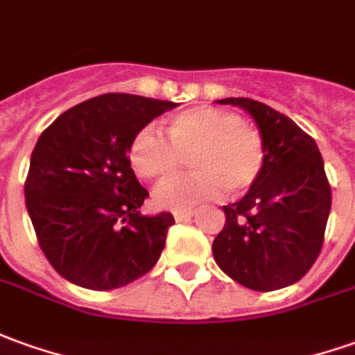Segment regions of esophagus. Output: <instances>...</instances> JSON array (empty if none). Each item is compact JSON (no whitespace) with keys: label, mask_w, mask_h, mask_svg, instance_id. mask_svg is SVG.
Wrapping results in <instances>:
<instances>
[{"label":"esophagus","mask_w":355,"mask_h":355,"mask_svg":"<svg viewBox=\"0 0 355 355\" xmlns=\"http://www.w3.org/2000/svg\"><path fill=\"white\" fill-rule=\"evenodd\" d=\"M195 214V210H175L173 212V218H175V222H183V220H189Z\"/></svg>","instance_id":"1"}]
</instances>
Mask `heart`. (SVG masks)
Returning a JSON list of instances; mask_svg holds the SVG:
<instances>
[{
  "label": "heart",
  "instance_id": "obj_1",
  "mask_svg": "<svg viewBox=\"0 0 355 355\" xmlns=\"http://www.w3.org/2000/svg\"><path fill=\"white\" fill-rule=\"evenodd\" d=\"M166 135L168 139L154 127H143L129 145L133 170L150 182L173 178L182 156H191L189 166L195 172L154 191V202L162 209H187L214 201L226 189L230 195L243 193L265 168L263 135L228 110L189 107L166 121Z\"/></svg>",
  "mask_w": 355,
  "mask_h": 355
}]
</instances>
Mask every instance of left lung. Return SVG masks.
Returning <instances> with one entry per match:
<instances>
[{
  "label": "left lung",
  "instance_id": "obj_1",
  "mask_svg": "<svg viewBox=\"0 0 355 355\" xmlns=\"http://www.w3.org/2000/svg\"><path fill=\"white\" fill-rule=\"evenodd\" d=\"M255 119L265 168L245 197L222 207L226 224L212 241L216 265L238 284L272 292L302 280L321 253L331 185L319 146L280 112L251 98H224Z\"/></svg>",
  "mask_w": 355,
  "mask_h": 355
}]
</instances>
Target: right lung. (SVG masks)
<instances>
[{
  "label": "right lung",
  "instance_id": "obj_1",
  "mask_svg": "<svg viewBox=\"0 0 355 355\" xmlns=\"http://www.w3.org/2000/svg\"><path fill=\"white\" fill-rule=\"evenodd\" d=\"M175 102L110 92L63 112L38 139L24 201L50 265L87 290H114L160 259L170 212L143 216L148 191L127 158L133 137Z\"/></svg>",
  "mask_w": 355,
  "mask_h": 355
}]
</instances>
